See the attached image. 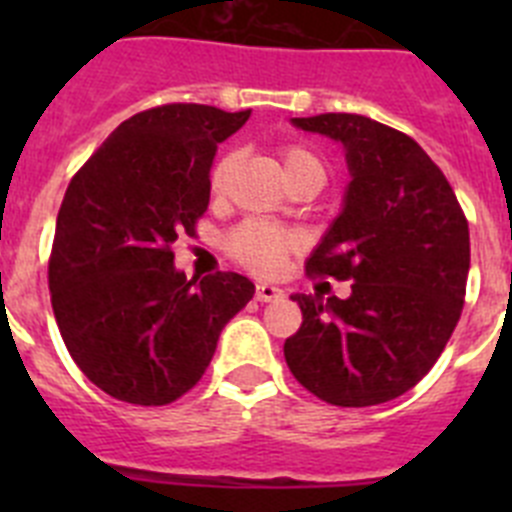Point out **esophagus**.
<instances>
[{
    "label": "esophagus",
    "instance_id": "1",
    "mask_svg": "<svg viewBox=\"0 0 512 512\" xmlns=\"http://www.w3.org/2000/svg\"><path fill=\"white\" fill-rule=\"evenodd\" d=\"M284 289L277 287V284H259L256 287V300L259 302H271V300H282Z\"/></svg>",
    "mask_w": 512,
    "mask_h": 512
}]
</instances>
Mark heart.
Wrapping results in <instances>:
<instances>
[{"label":"heart","mask_w":512,"mask_h":512,"mask_svg":"<svg viewBox=\"0 0 512 512\" xmlns=\"http://www.w3.org/2000/svg\"><path fill=\"white\" fill-rule=\"evenodd\" d=\"M241 164V151H228L217 158L215 166L210 171V189L220 194L225 184L230 182L233 171ZM282 166L287 179H295L302 174L323 176V164L320 158L310 151L307 146L292 143V146L282 148ZM297 246V238L287 230L277 228L269 223H243L241 228H235L228 238V248L235 259L246 264L248 269L259 271V274H274L282 269L287 253Z\"/></svg>","instance_id":"b5f03b06"}]
</instances>
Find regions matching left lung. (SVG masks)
<instances>
[{
	"instance_id": "1",
	"label": "left lung",
	"mask_w": 512,
	"mask_h": 512,
	"mask_svg": "<svg viewBox=\"0 0 512 512\" xmlns=\"http://www.w3.org/2000/svg\"><path fill=\"white\" fill-rule=\"evenodd\" d=\"M343 146V205L307 259L310 274L348 279L351 295H292L302 325L284 343L297 382L341 408L405 395L459 323L469 225L446 176L410 135L364 115L292 117Z\"/></svg>"
}]
</instances>
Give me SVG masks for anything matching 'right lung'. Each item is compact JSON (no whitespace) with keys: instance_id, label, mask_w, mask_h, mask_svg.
Instances as JSON below:
<instances>
[{"instance_id":"add662e5","label":"right lung","mask_w":512,"mask_h":512,"mask_svg":"<svg viewBox=\"0 0 512 512\" xmlns=\"http://www.w3.org/2000/svg\"><path fill=\"white\" fill-rule=\"evenodd\" d=\"M251 110L164 104L104 140L61 202L48 287L71 359L102 392L169 405L200 382L256 287L235 271L187 279L174 241L210 205L217 143Z\"/></svg>"}]
</instances>
